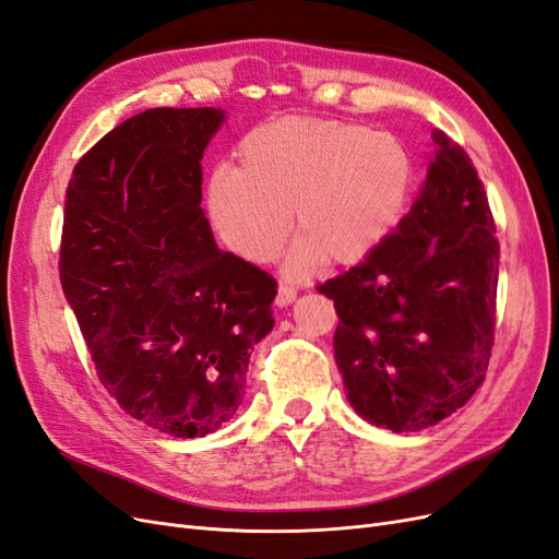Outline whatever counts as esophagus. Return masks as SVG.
<instances>
[{"instance_id":"1","label":"esophagus","mask_w":559,"mask_h":559,"mask_svg":"<svg viewBox=\"0 0 559 559\" xmlns=\"http://www.w3.org/2000/svg\"><path fill=\"white\" fill-rule=\"evenodd\" d=\"M296 300V289L294 286H286V284H280L277 286V296H275V302L280 308L284 306H292V302Z\"/></svg>"}]
</instances>
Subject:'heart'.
Wrapping results in <instances>:
<instances>
[{
    "instance_id": "b5f03b06",
    "label": "heart",
    "mask_w": 559,
    "mask_h": 559,
    "mask_svg": "<svg viewBox=\"0 0 559 559\" xmlns=\"http://www.w3.org/2000/svg\"><path fill=\"white\" fill-rule=\"evenodd\" d=\"M235 170L207 183V214L222 242L249 263L273 261L298 240L289 267L314 259L354 263L380 247L417 186V158L396 132L324 116H280L251 128Z\"/></svg>"
}]
</instances>
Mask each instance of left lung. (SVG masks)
Returning <instances> with one entry per match:
<instances>
[{"mask_svg":"<svg viewBox=\"0 0 559 559\" xmlns=\"http://www.w3.org/2000/svg\"><path fill=\"white\" fill-rule=\"evenodd\" d=\"M411 212L368 257L317 286L335 302V364L352 408L396 433L438 425L492 357L499 240L466 151L443 130Z\"/></svg>","mask_w":559,"mask_h":559,"instance_id":"obj_1","label":"left lung"}]
</instances>
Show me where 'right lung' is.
<instances>
[{
    "label": "right lung",
    "instance_id": "add662e5",
    "mask_svg": "<svg viewBox=\"0 0 559 559\" xmlns=\"http://www.w3.org/2000/svg\"><path fill=\"white\" fill-rule=\"evenodd\" d=\"M224 114L146 109L107 132L67 183L60 282L97 378L121 408L200 438L242 403L277 282L222 251L200 158Z\"/></svg>",
    "mask_w": 559,
    "mask_h": 559
}]
</instances>
